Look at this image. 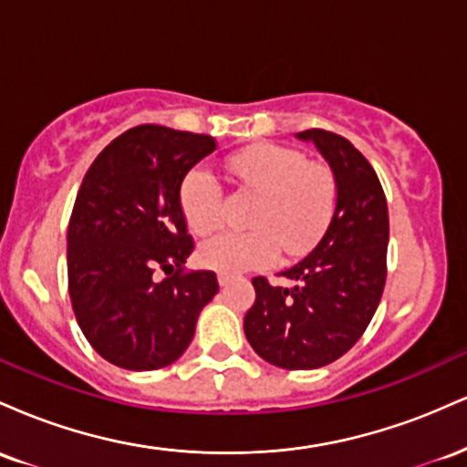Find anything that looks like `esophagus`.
Instances as JSON below:
<instances>
[{
    "label": "esophagus",
    "mask_w": 467,
    "mask_h": 467,
    "mask_svg": "<svg viewBox=\"0 0 467 467\" xmlns=\"http://www.w3.org/2000/svg\"><path fill=\"white\" fill-rule=\"evenodd\" d=\"M217 281H219V285H222V287H226L228 283L233 281V276L226 275V272H219V275H217Z\"/></svg>",
    "instance_id": "1"
}]
</instances>
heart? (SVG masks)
<instances>
[{
  "label": "heart",
  "instance_id": "heart-1",
  "mask_svg": "<svg viewBox=\"0 0 467 467\" xmlns=\"http://www.w3.org/2000/svg\"><path fill=\"white\" fill-rule=\"evenodd\" d=\"M230 173L254 192L248 233H223L200 248V261L213 270L237 275L270 265L278 245L298 254L329 223L336 182L323 164L305 162L298 151L278 144H254L226 160ZM180 206L195 234L215 233L222 223V186L211 171L192 169L180 186Z\"/></svg>",
  "mask_w": 467,
  "mask_h": 467
}]
</instances>
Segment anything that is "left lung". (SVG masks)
Instances as JSON below:
<instances>
[{"mask_svg":"<svg viewBox=\"0 0 467 467\" xmlns=\"http://www.w3.org/2000/svg\"><path fill=\"white\" fill-rule=\"evenodd\" d=\"M296 138L312 142L334 173V215L316 248L278 275L289 287L252 281L256 298L244 331L265 362L309 371L345 356L371 323L387 281L389 208L373 166L347 138L323 130Z\"/></svg>","mask_w":467,"mask_h":467,"instance_id":"left-lung-1","label":"left lung"}]
</instances>
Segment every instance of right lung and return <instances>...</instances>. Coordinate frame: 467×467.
I'll return each instance as SVG.
<instances>
[{
  "label": "right lung",
  "instance_id": "1",
  "mask_svg": "<svg viewBox=\"0 0 467 467\" xmlns=\"http://www.w3.org/2000/svg\"><path fill=\"white\" fill-rule=\"evenodd\" d=\"M213 151L211 136L140 125L85 173L67 228L69 298L89 345L116 367L155 371L178 360L219 292L213 272H182L192 239L180 186Z\"/></svg>",
  "mask_w": 467,
  "mask_h": 467
}]
</instances>
